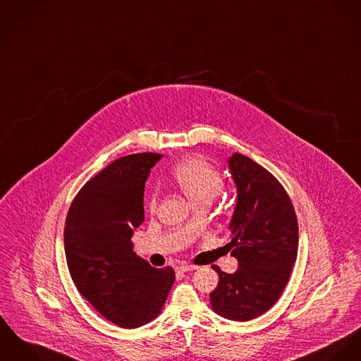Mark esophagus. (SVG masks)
Masks as SVG:
<instances>
[{
	"mask_svg": "<svg viewBox=\"0 0 361 361\" xmlns=\"http://www.w3.org/2000/svg\"><path fill=\"white\" fill-rule=\"evenodd\" d=\"M179 271H189V270H196L198 269V266L196 264H189V263H182L180 266L176 267Z\"/></svg>",
	"mask_w": 361,
	"mask_h": 361,
	"instance_id": "34e87169",
	"label": "esophagus"
}]
</instances>
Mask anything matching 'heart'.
Returning <instances> with one entry per match:
<instances>
[{
	"label": "heart",
	"instance_id": "obj_1",
	"mask_svg": "<svg viewBox=\"0 0 361 361\" xmlns=\"http://www.w3.org/2000/svg\"><path fill=\"white\" fill-rule=\"evenodd\" d=\"M173 182L196 205L211 202L224 188L219 171L200 157H186L173 165L171 171ZM147 205L150 209L157 207V193L152 192Z\"/></svg>",
	"mask_w": 361,
	"mask_h": 361
}]
</instances>
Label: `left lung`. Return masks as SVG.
Masks as SVG:
<instances>
[{"label": "left lung", "mask_w": 361, "mask_h": 361, "mask_svg": "<svg viewBox=\"0 0 361 361\" xmlns=\"http://www.w3.org/2000/svg\"><path fill=\"white\" fill-rule=\"evenodd\" d=\"M229 166L237 186L229 245L238 269L229 274L215 266L219 283L209 296L219 316L248 322L267 312L290 280L298 254V221L284 186L262 165L235 153Z\"/></svg>", "instance_id": "obj_1"}]
</instances>
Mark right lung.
I'll return each mask as SVG.
<instances>
[{"instance_id":"1","label":"right lung","mask_w":361,"mask_h":361,"mask_svg":"<svg viewBox=\"0 0 361 361\" xmlns=\"http://www.w3.org/2000/svg\"><path fill=\"white\" fill-rule=\"evenodd\" d=\"M161 157L114 160L80 189L66 218V261L78 293L121 328L154 320L175 281L171 266L152 267L132 250L133 229L145 219V182Z\"/></svg>"}]
</instances>
